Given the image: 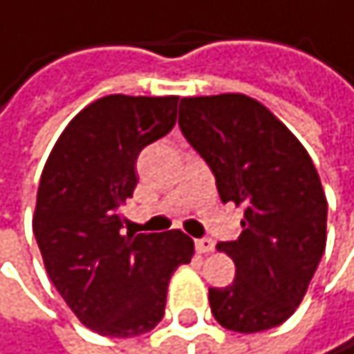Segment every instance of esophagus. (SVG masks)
<instances>
[{"instance_id": "obj_1", "label": "esophagus", "mask_w": 354, "mask_h": 354, "mask_svg": "<svg viewBox=\"0 0 354 354\" xmlns=\"http://www.w3.org/2000/svg\"><path fill=\"white\" fill-rule=\"evenodd\" d=\"M195 247H197V251L199 253H209V251H214V241L212 239H199V241H195Z\"/></svg>"}]
</instances>
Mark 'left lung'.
<instances>
[{
    "mask_svg": "<svg viewBox=\"0 0 354 354\" xmlns=\"http://www.w3.org/2000/svg\"><path fill=\"white\" fill-rule=\"evenodd\" d=\"M178 124L212 167L220 199L245 209L241 236L218 243L236 276L226 288H209L214 317L241 334L284 324L326 251L328 201L307 149L241 93L183 97Z\"/></svg>",
    "mask_w": 354,
    "mask_h": 354,
    "instance_id": "left-lung-1",
    "label": "left lung"
}]
</instances>
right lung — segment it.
<instances>
[{
  "mask_svg": "<svg viewBox=\"0 0 354 354\" xmlns=\"http://www.w3.org/2000/svg\"><path fill=\"white\" fill-rule=\"evenodd\" d=\"M176 105L174 95L93 101L59 134L41 174L32 232L45 270L80 324L101 336L153 330L171 274L195 253L180 230L122 234L136 157L174 128Z\"/></svg>",
  "mask_w": 354,
  "mask_h": 354,
  "instance_id": "add662e5",
  "label": "right lung"
}]
</instances>
